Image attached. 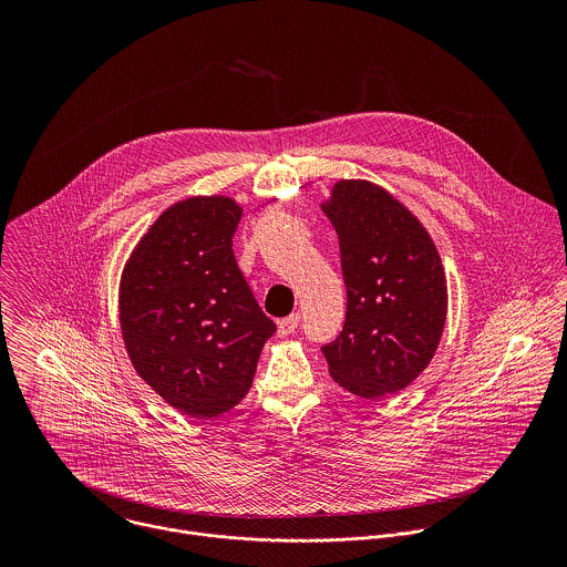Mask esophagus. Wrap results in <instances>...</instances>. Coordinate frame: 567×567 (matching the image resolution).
Instances as JSON below:
<instances>
[{
    "label": "esophagus",
    "mask_w": 567,
    "mask_h": 567,
    "mask_svg": "<svg viewBox=\"0 0 567 567\" xmlns=\"http://www.w3.org/2000/svg\"><path fill=\"white\" fill-rule=\"evenodd\" d=\"M299 321H301L299 315H290V317L281 319V321L277 323V333H279V336H290V333H295V329L299 327Z\"/></svg>",
    "instance_id": "obj_1"
}]
</instances>
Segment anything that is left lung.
<instances>
[{
	"instance_id": "obj_1",
	"label": "left lung",
	"mask_w": 567,
	"mask_h": 567,
	"mask_svg": "<svg viewBox=\"0 0 567 567\" xmlns=\"http://www.w3.org/2000/svg\"><path fill=\"white\" fill-rule=\"evenodd\" d=\"M323 212L347 286L342 331L321 347L329 375L364 400L400 393L430 364L443 333L439 250L404 205L369 181H338Z\"/></svg>"
}]
</instances>
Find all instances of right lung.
Masks as SVG:
<instances>
[{"label":"right lung","instance_id":"add662e5","mask_svg":"<svg viewBox=\"0 0 567 567\" xmlns=\"http://www.w3.org/2000/svg\"><path fill=\"white\" fill-rule=\"evenodd\" d=\"M243 207L194 196L165 209L120 284V324L142 380L178 412L207 419L240 404L275 323L234 255Z\"/></svg>","mask_w":567,"mask_h":567}]
</instances>
